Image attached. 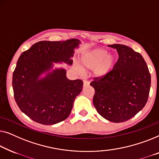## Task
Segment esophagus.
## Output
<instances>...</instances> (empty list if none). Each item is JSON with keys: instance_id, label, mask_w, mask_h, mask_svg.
Segmentation results:
<instances>
[{"instance_id": "esophagus-1", "label": "esophagus", "mask_w": 159, "mask_h": 159, "mask_svg": "<svg viewBox=\"0 0 159 159\" xmlns=\"http://www.w3.org/2000/svg\"><path fill=\"white\" fill-rule=\"evenodd\" d=\"M89 85V82L87 80H84V87H86Z\"/></svg>"}]
</instances>
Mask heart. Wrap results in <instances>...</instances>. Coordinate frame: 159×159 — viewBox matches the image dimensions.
Wrapping results in <instances>:
<instances>
[{
	"label": "heart",
	"mask_w": 159,
	"mask_h": 159,
	"mask_svg": "<svg viewBox=\"0 0 159 159\" xmlns=\"http://www.w3.org/2000/svg\"><path fill=\"white\" fill-rule=\"evenodd\" d=\"M84 70H93L96 78H104L113 70L117 57L104 49H95L83 53L80 57Z\"/></svg>",
	"instance_id": "b5f03b06"
}]
</instances>
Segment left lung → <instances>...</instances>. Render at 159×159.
<instances>
[{
  "instance_id": "obj_1",
  "label": "left lung",
  "mask_w": 159,
  "mask_h": 159,
  "mask_svg": "<svg viewBox=\"0 0 159 159\" xmlns=\"http://www.w3.org/2000/svg\"><path fill=\"white\" fill-rule=\"evenodd\" d=\"M119 55L113 70L90 84L94 89L93 103L107 120L122 122L131 119L146 105L151 87V74L140 53L124 44L108 45Z\"/></svg>"
}]
</instances>
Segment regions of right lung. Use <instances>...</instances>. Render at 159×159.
Here are the masks:
<instances>
[{
	"label": "right lung",
	"mask_w": 159,
	"mask_h": 159,
	"mask_svg": "<svg viewBox=\"0 0 159 159\" xmlns=\"http://www.w3.org/2000/svg\"><path fill=\"white\" fill-rule=\"evenodd\" d=\"M80 43L77 39L41 41L20 55L13 73L14 99L22 112L34 122L55 125L70 115L83 81L67 79L66 69L53 68V62L72 66L71 58Z\"/></svg>",
	"instance_id": "obj_1"
}]
</instances>
